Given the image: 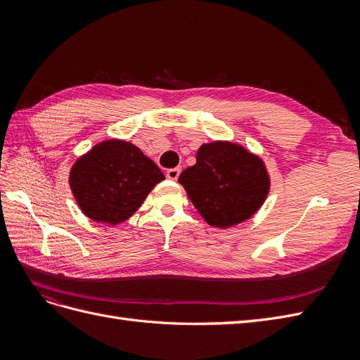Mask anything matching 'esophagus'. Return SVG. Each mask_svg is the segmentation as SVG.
<instances>
[{
  "instance_id": "1",
  "label": "esophagus",
  "mask_w": 360,
  "mask_h": 360,
  "mask_svg": "<svg viewBox=\"0 0 360 360\" xmlns=\"http://www.w3.org/2000/svg\"><path fill=\"white\" fill-rule=\"evenodd\" d=\"M180 176V168H171L167 171V177L169 180H177Z\"/></svg>"
}]
</instances>
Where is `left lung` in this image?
<instances>
[{"mask_svg": "<svg viewBox=\"0 0 360 360\" xmlns=\"http://www.w3.org/2000/svg\"><path fill=\"white\" fill-rule=\"evenodd\" d=\"M179 183L204 221L217 228L252 217L270 189L264 162L230 141L202 144L197 163L180 174Z\"/></svg>", "mask_w": 360, "mask_h": 360, "instance_id": "left-lung-1", "label": "left lung"}]
</instances>
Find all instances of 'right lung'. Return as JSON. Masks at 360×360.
I'll return each instance as SVG.
<instances>
[{
    "instance_id": "add662e5",
    "label": "right lung",
    "mask_w": 360,
    "mask_h": 360,
    "mask_svg": "<svg viewBox=\"0 0 360 360\" xmlns=\"http://www.w3.org/2000/svg\"><path fill=\"white\" fill-rule=\"evenodd\" d=\"M162 180L165 176L156 163L123 139L96 144L75 162L69 176L82 213L110 225L127 221Z\"/></svg>"
}]
</instances>
